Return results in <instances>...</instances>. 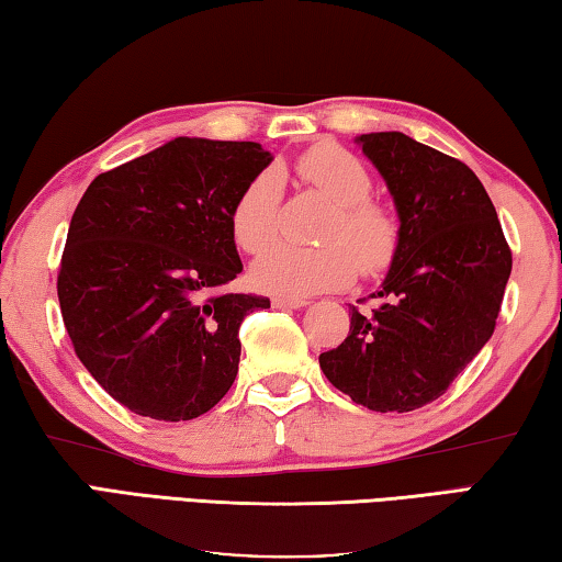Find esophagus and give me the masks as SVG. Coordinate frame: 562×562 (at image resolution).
Here are the masks:
<instances>
[{"label":"esophagus","instance_id":"esophagus-1","mask_svg":"<svg viewBox=\"0 0 562 562\" xmlns=\"http://www.w3.org/2000/svg\"><path fill=\"white\" fill-rule=\"evenodd\" d=\"M271 303L273 308H289V311H299L303 306H308L306 299H286V296H276Z\"/></svg>","mask_w":562,"mask_h":562}]
</instances>
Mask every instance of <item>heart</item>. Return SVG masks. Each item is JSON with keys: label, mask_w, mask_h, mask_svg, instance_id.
<instances>
[{"label": "heart", "mask_w": 562, "mask_h": 562, "mask_svg": "<svg viewBox=\"0 0 562 562\" xmlns=\"http://www.w3.org/2000/svg\"><path fill=\"white\" fill-rule=\"evenodd\" d=\"M303 182L336 204L318 239L323 246L279 244L281 177L263 170L236 194L229 210L232 239L246 254H261L251 266L256 289L286 299L348 286L352 276L387 269L397 251L400 226L385 204L370 200L372 177L360 157L336 143L308 147L296 160Z\"/></svg>", "instance_id": "1"}]
</instances>
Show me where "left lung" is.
<instances>
[{
	"instance_id": "left-lung-1",
	"label": "left lung",
	"mask_w": 562,
	"mask_h": 562,
	"mask_svg": "<svg viewBox=\"0 0 562 562\" xmlns=\"http://www.w3.org/2000/svg\"><path fill=\"white\" fill-rule=\"evenodd\" d=\"M400 216L380 306H352L350 333L321 352L333 387L372 412H412L447 392L494 336L510 249L469 167L405 133L356 137Z\"/></svg>"
}]
</instances>
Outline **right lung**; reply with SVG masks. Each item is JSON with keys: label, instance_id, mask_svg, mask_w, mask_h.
I'll return each instance as SVG.
<instances>
[{"label": "right lung", "instance_id": "right-lung-1", "mask_svg": "<svg viewBox=\"0 0 562 562\" xmlns=\"http://www.w3.org/2000/svg\"><path fill=\"white\" fill-rule=\"evenodd\" d=\"M271 162L259 143L175 137L88 184L68 226L58 303L78 360L135 415L210 412L239 372V326L271 303L241 273L229 210Z\"/></svg>", "mask_w": 562, "mask_h": 562}]
</instances>
